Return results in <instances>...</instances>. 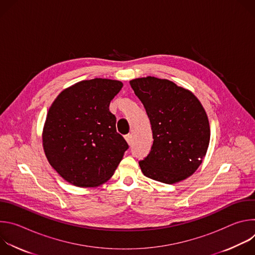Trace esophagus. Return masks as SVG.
<instances>
[{"label":"esophagus","mask_w":255,"mask_h":255,"mask_svg":"<svg viewBox=\"0 0 255 255\" xmlns=\"http://www.w3.org/2000/svg\"><path fill=\"white\" fill-rule=\"evenodd\" d=\"M125 140L127 141V143L130 145L131 144V142H132V135L131 134H127V135H125Z\"/></svg>","instance_id":"obj_1"}]
</instances>
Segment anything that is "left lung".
I'll return each instance as SVG.
<instances>
[{
    "label": "left lung",
    "instance_id": "8db88e82",
    "mask_svg": "<svg viewBox=\"0 0 255 255\" xmlns=\"http://www.w3.org/2000/svg\"><path fill=\"white\" fill-rule=\"evenodd\" d=\"M150 120L151 151L139 161L145 176L175 184L191 176L206 156L210 124L199 99L171 81L154 77L130 81Z\"/></svg>",
    "mask_w": 255,
    "mask_h": 255
}]
</instances>
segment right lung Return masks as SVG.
I'll list each match as a JSON object with an SVG mask.
<instances>
[{
	"label": "right lung",
	"mask_w": 255,
	"mask_h": 255,
	"mask_svg": "<svg viewBox=\"0 0 255 255\" xmlns=\"http://www.w3.org/2000/svg\"><path fill=\"white\" fill-rule=\"evenodd\" d=\"M123 84L82 81L64 89L50 106L42 131L45 156L70 185L95 188L110 179L128 149L109 110Z\"/></svg>",
	"instance_id": "right-lung-1"
}]
</instances>
